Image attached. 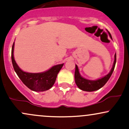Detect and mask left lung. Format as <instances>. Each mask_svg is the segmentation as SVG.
Returning a JSON list of instances; mask_svg holds the SVG:
<instances>
[{
	"label": "left lung",
	"instance_id": "8db88e82",
	"mask_svg": "<svg viewBox=\"0 0 129 129\" xmlns=\"http://www.w3.org/2000/svg\"><path fill=\"white\" fill-rule=\"evenodd\" d=\"M110 35V38H112V36L110 35ZM116 54H115V60H114L113 67H112V69H111L109 73L107 74V75H106L104 77H103V78L97 80H94V81L87 79L81 76L79 73L78 66H77V65H76V69H75V79L77 86L81 90L86 91H93L100 89L101 87H103L106 84L108 80L110 78L112 74L113 73L114 69H115V64H116Z\"/></svg>",
	"mask_w": 129,
	"mask_h": 129
}]
</instances>
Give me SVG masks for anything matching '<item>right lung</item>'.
Here are the masks:
<instances>
[{
    "label": "right lung",
    "instance_id": "add662e5",
    "mask_svg": "<svg viewBox=\"0 0 129 129\" xmlns=\"http://www.w3.org/2000/svg\"><path fill=\"white\" fill-rule=\"evenodd\" d=\"M14 42L11 50V60L14 71L23 84L29 89L35 91H44L50 89L55 82L57 74L62 67L63 63L53 66L42 73H28L22 71L16 63L14 58Z\"/></svg>",
    "mask_w": 129,
    "mask_h": 129
}]
</instances>
